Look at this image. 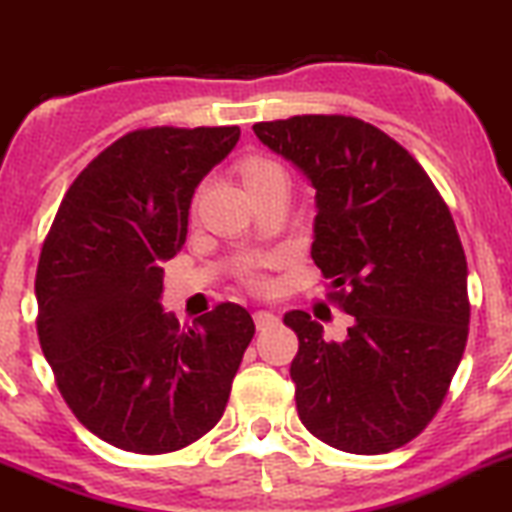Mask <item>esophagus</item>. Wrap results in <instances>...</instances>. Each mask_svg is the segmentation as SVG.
Here are the masks:
<instances>
[{"mask_svg": "<svg viewBox=\"0 0 512 512\" xmlns=\"http://www.w3.org/2000/svg\"><path fill=\"white\" fill-rule=\"evenodd\" d=\"M255 326L260 328V331H265V328H272L275 323H278V315H272L270 310H255Z\"/></svg>", "mask_w": 512, "mask_h": 512, "instance_id": "34e87169", "label": "esophagus"}]
</instances>
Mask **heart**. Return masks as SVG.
Segmentation results:
<instances>
[{
  "label": "heart",
  "instance_id": "obj_1",
  "mask_svg": "<svg viewBox=\"0 0 512 512\" xmlns=\"http://www.w3.org/2000/svg\"><path fill=\"white\" fill-rule=\"evenodd\" d=\"M272 176H285L283 166H280L278 161L262 159V156H252V159H247L245 164H242V179H245L247 189L257 186V184H260V181L272 179ZM240 278L245 280V283L250 285V288H262V285H265V278H262V272L257 270L255 265H245V267H242Z\"/></svg>",
  "mask_w": 512,
  "mask_h": 512
}]
</instances>
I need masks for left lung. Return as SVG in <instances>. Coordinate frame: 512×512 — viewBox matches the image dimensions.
Returning <instances> with one entry per match:
<instances>
[{
  "instance_id": "left-lung-1",
  "label": "left lung",
  "mask_w": 512,
  "mask_h": 512,
  "mask_svg": "<svg viewBox=\"0 0 512 512\" xmlns=\"http://www.w3.org/2000/svg\"><path fill=\"white\" fill-rule=\"evenodd\" d=\"M252 131L313 184L310 255L331 280L328 300L353 315L336 343L303 310L285 313L300 422L351 455L399 450L439 412L470 333L450 207L407 148L361 118L293 116Z\"/></svg>"
}]
</instances>
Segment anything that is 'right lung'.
<instances>
[{
	"mask_svg": "<svg viewBox=\"0 0 512 512\" xmlns=\"http://www.w3.org/2000/svg\"><path fill=\"white\" fill-rule=\"evenodd\" d=\"M237 126H154L103 148L62 197L37 262V336L85 429L136 455L189 447L222 419L255 336L219 303L181 328L164 313V267L186 242L199 181Z\"/></svg>",
	"mask_w": 512,
	"mask_h": 512,
	"instance_id": "right-lung-1",
	"label": "right lung"
}]
</instances>
